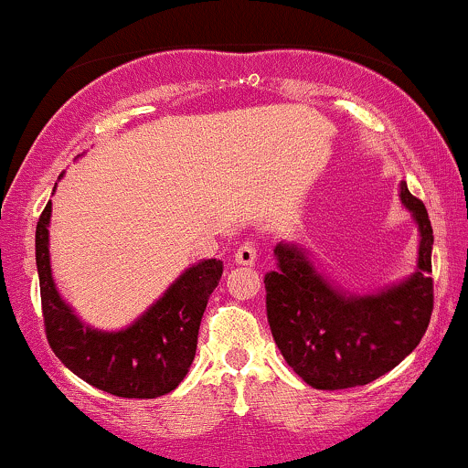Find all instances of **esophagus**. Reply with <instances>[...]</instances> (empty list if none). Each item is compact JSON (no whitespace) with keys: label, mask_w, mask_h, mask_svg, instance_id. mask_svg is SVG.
I'll return each instance as SVG.
<instances>
[{"label":"esophagus","mask_w":468,"mask_h":468,"mask_svg":"<svg viewBox=\"0 0 468 468\" xmlns=\"http://www.w3.org/2000/svg\"><path fill=\"white\" fill-rule=\"evenodd\" d=\"M257 260V249H255V241H241L235 250V264L239 266H252Z\"/></svg>","instance_id":"esophagus-1"}]
</instances>
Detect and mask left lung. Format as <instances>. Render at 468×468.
Here are the masks:
<instances>
[{
	"instance_id": "obj_1",
	"label": "left lung",
	"mask_w": 468,
	"mask_h": 468,
	"mask_svg": "<svg viewBox=\"0 0 468 468\" xmlns=\"http://www.w3.org/2000/svg\"><path fill=\"white\" fill-rule=\"evenodd\" d=\"M400 200L420 230L418 268L374 294H350L316 272L303 249L279 244L277 271L264 277L266 314L286 363L310 388L367 385L410 356L433 310V229L424 204L400 182Z\"/></svg>"
}]
</instances>
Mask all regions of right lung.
Instances as JSON below:
<instances>
[{
	"mask_svg": "<svg viewBox=\"0 0 468 468\" xmlns=\"http://www.w3.org/2000/svg\"><path fill=\"white\" fill-rule=\"evenodd\" d=\"M52 202L46 204L35 235L46 336L69 372L121 399H158L189 372L208 297L222 277L219 260L186 268L163 297L125 330L101 332L85 325L55 286L48 246Z\"/></svg>",
	"mask_w": 468,
	"mask_h": 468,
	"instance_id": "add662e5",
	"label": "right lung"
}]
</instances>
